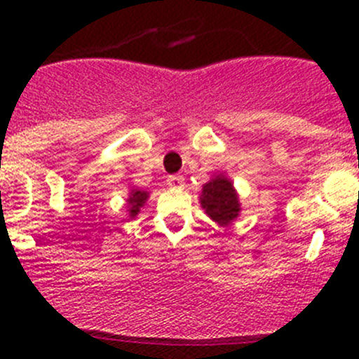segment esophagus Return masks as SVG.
<instances>
[{
	"label": "esophagus",
	"instance_id": "obj_1",
	"mask_svg": "<svg viewBox=\"0 0 359 359\" xmlns=\"http://www.w3.org/2000/svg\"><path fill=\"white\" fill-rule=\"evenodd\" d=\"M167 183H169V187H172V189H182V187L185 185V177H183L182 174H174V176H169Z\"/></svg>",
	"mask_w": 359,
	"mask_h": 359
}]
</instances>
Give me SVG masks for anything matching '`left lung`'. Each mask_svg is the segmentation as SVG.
I'll list each match as a JSON object with an SVG mask.
<instances>
[{"mask_svg": "<svg viewBox=\"0 0 359 359\" xmlns=\"http://www.w3.org/2000/svg\"><path fill=\"white\" fill-rule=\"evenodd\" d=\"M201 207L219 226H228L241 212L239 196L233 189V183L223 174L205 183L201 192Z\"/></svg>", "mask_w": 359, "mask_h": 359, "instance_id": "left-lung-1", "label": "left lung"}]
</instances>
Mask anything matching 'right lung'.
<instances>
[{
    "instance_id": "1",
    "label": "right lung",
    "mask_w": 359,
    "mask_h": 359,
    "mask_svg": "<svg viewBox=\"0 0 359 359\" xmlns=\"http://www.w3.org/2000/svg\"><path fill=\"white\" fill-rule=\"evenodd\" d=\"M147 198H149V192H145V190L133 189L131 192H129L128 203H129V215H131V217H136V215H138V212H140V208L145 205Z\"/></svg>"
}]
</instances>
